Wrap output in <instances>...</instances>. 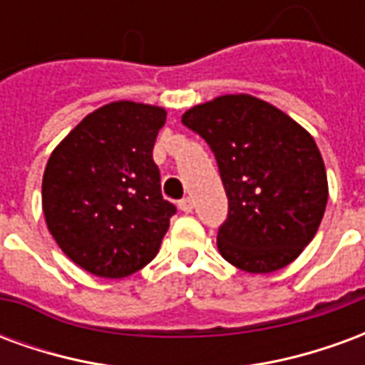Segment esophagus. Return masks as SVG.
<instances>
[{"label": "esophagus", "instance_id": "34e87169", "mask_svg": "<svg viewBox=\"0 0 365 365\" xmlns=\"http://www.w3.org/2000/svg\"><path fill=\"white\" fill-rule=\"evenodd\" d=\"M178 207H180L182 213H191V211H193V201H191L190 197H183L182 201L178 203Z\"/></svg>", "mask_w": 365, "mask_h": 365}]
</instances>
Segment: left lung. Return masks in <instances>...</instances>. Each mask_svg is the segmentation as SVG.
Instances as JSON below:
<instances>
[{
	"mask_svg": "<svg viewBox=\"0 0 365 365\" xmlns=\"http://www.w3.org/2000/svg\"><path fill=\"white\" fill-rule=\"evenodd\" d=\"M182 123L205 138L219 164L229 197V219L217 235L222 258L248 274L285 268L313 240L329 199L313 136L248 93L195 105Z\"/></svg>",
	"mask_w": 365,
	"mask_h": 365,
	"instance_id": "1",
	"label": "left lung"
}]
</instances>
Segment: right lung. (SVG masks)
Listing matches in <instances>:
<instances>
[{
  "label": "right lung",
  "instance_id": "obj_1",
  "mask_svg": "<svg viewBox=\"0 0 365 365\" xmlns=\"http://www.w3.org/2000/svg\"><path fill=\"white\" fill-rule=\"evenodd\" d=\"M166 109L113 101L76 125L43 175V213L60 250L99 277L150 264L175 207L162 197L152 160Z\"/></svg>",
  "mask_w": 365,
  "mask_h": 365
}]
</instances>
